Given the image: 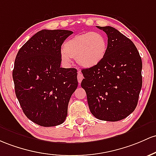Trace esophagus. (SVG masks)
Wrapping results in <instances>:
<instances>
[{
    "mask_svg": "<svg viewBox=\"0 0 156 156\" xmlns=\"http://www.w3.org/2000/svg\"><path fill=\"white\" fill-rule=\"evenodd\" d=\"M83 75H82L81 72L79 70V71L78 72V83H81V82L82 80H83Z\"/></svg>",
    "mask_w": 156,
    "mask_h": 156,
    "instance_id": "34e87169",
    "label": "esophagus"
}]
</instances>
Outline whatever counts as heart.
<instances>
[{
  "instance_id": "heart-1",
  "label": "heart",
  "mask_w": 156,
  "mask_h": 156,
  "mask_svg": "<svg viewBox=\"0 0 156 156\" xmlns=\"http://www.w3.org/2000/svg\"><path fill=\"white\" fill-rule=\"evenodd\" d=\"M107 50L106 37L100 32H88L68 39L64 44L61 57L69 63L75 58L77 63L84 68H91L104 59Z\"/></svg>"
}]
</instances>
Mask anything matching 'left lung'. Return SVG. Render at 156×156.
<instances>
[{"mask_svg":"<svg viewBox=\"0 0 156 156\" xmlns=\"http://www.w3.org/2000/svg\"><path fill=\"white\" fill-rule=\"evenodd\" d=\"M107 34V50L93 67L81 70V87L91 113L99 120L118 121L136 109L142 87V61L133 41L112 27H98Z\"/></svg>","mask_w":156,"mask_h":156,"instance_id":"left-lung-1","label":"left lung"}]
</instances>
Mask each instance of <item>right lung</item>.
<instances>
[{
  "instance_id": "obj_1",
  "label": "right lung",
  "mask_w": 156,
  "mask_h": 156,
  "mask_svg": "<svg viewBox=\"0 0 156 156\" xmlns=\"http://www.w3.org/2000/svg\"><path fill=\"white\" fill-rule=\"evenodd\" d=\"M73 33L64 30L39 31L15 58V95L25 115L40 126L64 123L69 99L78 87L77 70L61 67V45Z\"/></svg>"
}]
</instances>
